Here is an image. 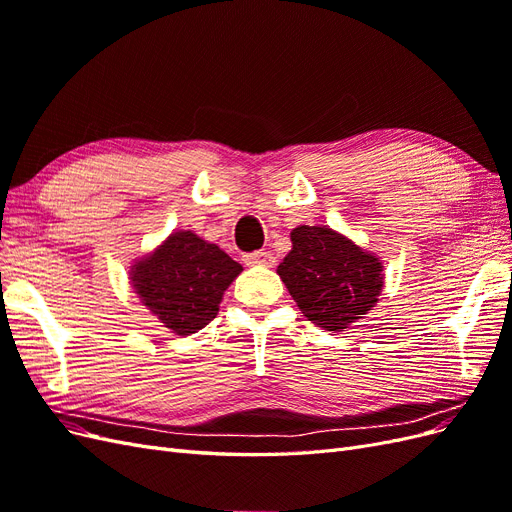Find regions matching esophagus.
<instances>
[{"label":"esophagus","mask_w":512,"mask_h":512,"mask_svg":"<svg viewBox=\"0 0 512 512\" xmlns=\"http://www.w3.org/2000/svg\"><path fill=\"white\" fill-rule=\"evenodd\" d=\"M243 262L247 267H271L275 258L269 252H252L243 256Z\"/></svg>","instance_id":"obj_1"}]
</instances>
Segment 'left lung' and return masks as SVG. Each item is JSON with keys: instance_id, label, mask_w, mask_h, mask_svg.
I'll return each mask as SVG.
<instances>
[{"instance_id": "1", "label": "left lung", "mask_w": 512, "mask_h": 512, "mask_svg": "<svg viewBox=\"0 0 512 512\" xmlns=\"http://www.w3.org/2000/svg\"><path fill=\"white\" fill-rule=\"evenodd\" d=\"M292 250L277 267L301 312L327 331L348 329L378 303L382 265L324 226L290 232Z\"/></svg>"}]
</instances>
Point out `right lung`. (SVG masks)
Returning a JSON list of instances; mask_svg holds the SVG:
<instances>
[{"label":"right lung","mask_w":512,"mask_h":512,"mask_svg":"<svg viewBox=\"0 0 512 512\" xmlns=\"http://www.w3.org/2000/svg\"><path fill=\"white\" fill-rule=\"evenodd\" d=\"M241 271L218 245L181 230L134 265L132 286L164 327L190 335L218 316L224 290Z\"/></svg>","instance_id":"obj_1"}]
</instances>
